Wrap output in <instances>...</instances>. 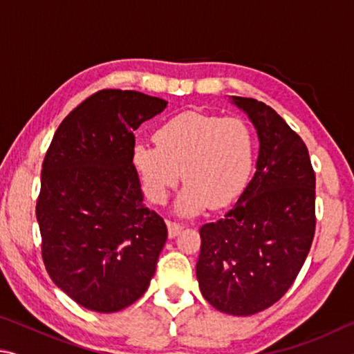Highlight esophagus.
I'll use <instances>...</instances> for the list:
<instances>
[{"label":"esophagus","mask_w":354,"mask_h":354,"mask_svg":"<svg viewBox=\"0 0 354 354\" xmlns=\"http://www.w3.org/2000/svg\"><path fill=\"white\" fill-rule=\"evenodd\" d=\"M167 226H169V237L170 239L176 237L179 232H181V230H183V226L179 225V223H176V221H167Z\"/></svg>","instance_id":"1"}]
</instances>
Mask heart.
<instances>
[{
	"mask_svg": "<svg viewBox=\"0 0 354 354\" xmlns=\"http://www.w3.org/2000/svg\"><path fill=\"white\" fill-rule=\"evenodd\" d=\"M156 147L137 143L131 160L147 195L162 203L178 183H185L175 203L183 217L206 205L227 206L247 187L256 159V137L242 118L183 112L154 131Z\"/></svg>",
	"mask_w": 354,
	"mask_h": 354,
	"instance_id": "heart-1",
	"label": "heart"
}]
</instances>
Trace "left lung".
Here are the masks:
<instances>
[{
	"mask_svg": "<svg viewBox=\"0 0 354 354\" xmlns=\"http://www.w3.org/2000/svg\"><path fill=\"white\" fill-rule=\"evenodd\" d=\"M259 139L256 171L223 218L200 227L203 297L220 313L253 315L289 290L313 245L315 173L308 148L270 106L231 97Z\"/></svg>",
	"mask_w": 354,
	"mask_h": 354,
	"instance_id": "1",
	"label": "left lung"
}]
</instances>
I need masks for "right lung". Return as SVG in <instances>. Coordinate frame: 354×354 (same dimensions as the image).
Instances as JSON below:
<instances>
[{"instance_id":"obj_1","label":"right lung","mask_w":354,"mask_h":354,"mask_svg":"<svg viewBox=\"0 0 354 354\" xmlns=\"http://www.w3.org/2000/svg\"><path fill=\"white\" fill-rule=\"evenodd\" d=\"M165 107L136 91H100L64 118L45 154L41 257L59 289L95 313L137 301L165 245V221L143 205L131 160L133 133Z\"/></svg>"}]
</instances>
